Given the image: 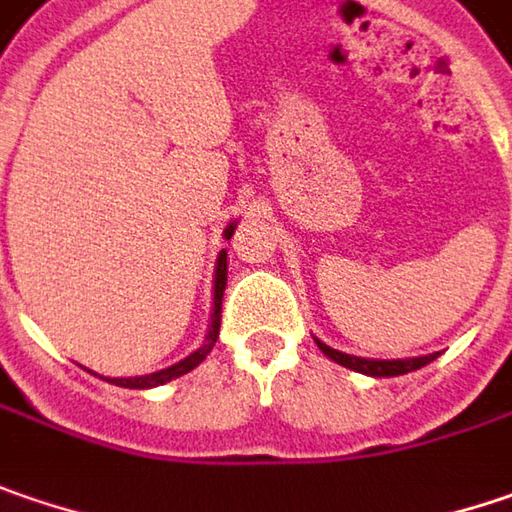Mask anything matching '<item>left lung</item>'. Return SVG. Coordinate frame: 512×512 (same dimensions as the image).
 <instances>
[{
	"label": "left lung",
	"mask_w": 512,
	"mask_h": 512,
	"mask_svg": "<svg viewBox=\"0 0 512 512\" xmlns=\"http://www.w3.org/2000/svg\"><path fill=\"white\" fill-rule=\"evenodd\" d=\"M314 343L320 345V351L325 354V357H328V360L340 363V366H345V369L360 371V374H369V377H400V374H409V371L423 369L426 363H432V360L438 357V351H435V354L406 357V360H369V357H354V354L337 351V348L325 345L322 340H317V337H314Z\"/></svg>",
	"instance_id": "8db88e82"
}]
</instances>
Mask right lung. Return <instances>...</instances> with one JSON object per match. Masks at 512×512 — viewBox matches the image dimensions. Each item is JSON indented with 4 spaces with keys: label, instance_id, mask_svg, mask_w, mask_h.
Wrapping results in <instances>:
<instances>
[{
    "label": "right lung",
    "instance_id": "right-lung-1",
    "mask_svg": "<svg viewBox=\"0 0 512 512\" xmlns=\"http://www.w3.org/2000/svg\"><path fill=\"white\" fill-rule=\"evenodd\" d=\"M236 224H239V221H230V224L224 227V239H230V236H233ZM224 285H227V250H221L216 259V273H213V314H210V328H207V337H204L201 348H195V351L187 354L184 360L172 363L169 369L152 371V374H141V377H106V380H109V383H115V386H123V389H155V386H164V383H169V380H175V377H181V374H187V371L195 369V366H198L210 351H213V345H216L218 340Z\"/></svg>",
    "mask_w": 512,
    "mask_h": 512
}]
</instances>
